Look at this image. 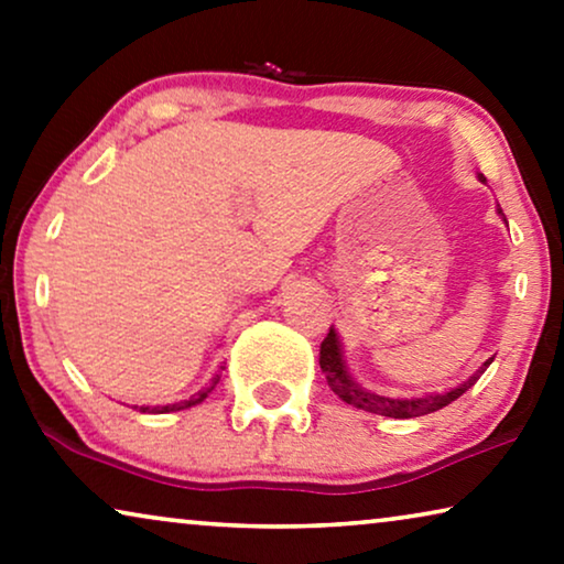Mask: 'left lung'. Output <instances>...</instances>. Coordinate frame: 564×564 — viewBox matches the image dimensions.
Returning a JSON list of instances; mask_svg holds the SVG:
<instances>
[{"instance_id": "obj_1", "label": "left lung", "mask_w": 564, "mask_h": 564, "mask_svg": "<svg viewBox=\"0 0 564 564\" xmlns=\"http://www.w3.org/2000/svg\"><path fill=\"white\" fill-rule=\"evenodd\" d=\"M503 215V210H498ZM321 369L326 375L328 388L336 392L344 403H349L359 411L367 413H377V415H388V419H419V415H429L434 411H442L444 405H449L452 400H457L462 392H467L473 384L480 380V375L488 369L492 359L485 361V365L477 369V372L469 377L467 382H462L459 388H454L449 392H442V395H423V398H384V395H375V392L361 390L357 382L346 375L344 359H341V346H338V336L336 330L330 328L328 336L323 338L321 344Z\"/></svg>"}]
</instances>
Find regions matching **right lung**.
<instances>
[{
  "label": "right lung",
  "mask_w": 564,
  "mask_h": 564,
  "mask_svg": "<svg viewBox=\"0 0 564 564\" xmlns=\"http://www.w3.org/2000/svg\"><path fill=\"white\" fill-rule=\"evenodd\" d=\"M223 369V367H220ZM218 380H220V375H215L213 380H210V384H207L205 390H199L197 395H192L189 400H182V403H174V405H156V408H141V411L145 413V411H151V413H172V411H184V408H192V405H197V403H203V400L207 398V392H213V388L215 384H218Z\"/></svg>",
  "instance_id": "add662e5"
}]
</instances>
